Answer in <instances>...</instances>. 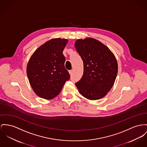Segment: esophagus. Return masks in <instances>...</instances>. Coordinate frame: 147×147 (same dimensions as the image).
<instances>
[{"mask_svg":"<svg viewBox=\"0 0 147 147\" xmlns=\"http://www.w3.org/2000/svg\"><path fill=\"white\" fill-rule=\"evenodd\" d=\"M69 74H70V75H72V74H73V70L72 69V70H69Z\"/></svg>","mask_w":147,"mask_h":147,"instance_id":"obj_1","label":"esophagus"}]
</instances>
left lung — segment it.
<instances>
[{"instance_id": "8db88e82", "label": "left lung", "mask_w": 147, "mask_h": 147, "mask_svg": "<svg viewBox=\"0 0 147 147\" xmlns=\"http://www.w3.org/2000/svg\"><path fill=\"white\" fill-rule=\"evenodd\" d=\"M75 47L84 62V74L75 85L80 94L91 100L104 98L113 87L117 61L107 46L92 38L76 40Z\"/></svg>"}]
</instances>
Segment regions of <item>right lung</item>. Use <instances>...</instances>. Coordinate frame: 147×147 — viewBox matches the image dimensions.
I'll return each mask as SVG.
<instances>
[{
	"mask_svg": "<svg viewBox=\"0 0 147 147\" xmlns=\"http://www.w3.org/2000/svg\"><path fill=\"white\" fill-rule=\"evenodd\" d=\"M68 39L53 38L35 51L27 66L30 85L39 97L52 99L61 92L70 78L65 67L63 51Z\"/></svg>",
	"mask_w": 147,
	"mask_h": 147,
	"instance_id": "add662e5",
	"label": "right lung"
}]
</instances>
